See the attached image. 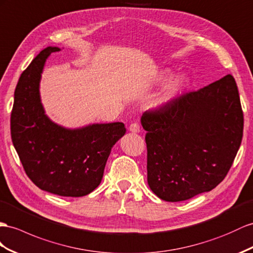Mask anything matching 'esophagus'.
I'll return each instance as SVG.
<instances>
[{"instance_id": "1", "label": "esophagus", "mask_w": 253, "mask_h": 253, "mask_svg": "<svg viewBox=\"0 0 253 253\" xmlns=\"http://www.w3.org/2000/svg\"><path fill=\"white\" fill-rule=\"evenodd\" d=\"M129 131H131L133 133H137L140 131V125L138 124L137 122H133L130 124V126H129Z\"/></svg>"}]
</instances>
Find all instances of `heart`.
I'll list each match as a JSON object with an SVG mask.
<instances>
[{"instance_id": "obj_1", "label": "heart", "mask_w": 253, "mask_h": 253, "mask_svg": "<svg viewBox=\"0 0 253 253\" xmlns=\"http://www.w3.org/2000/svg\"><path fill=\"white\" fill-rule=\"evenodd\" d=\"M170 76V71L169 70H165L161 73L160 75V79H167L168 77ZM187 83V79L186 77L183 75H179L174 77L173 79L167 84V86L165 87V89L163 90V93L158 97L157 100L154 102V106L155 107H158V106H163L166 105L169 101H171L174 97H175L180 90L184 88V86L186 85Z\"/></svg>"}]
</instances>
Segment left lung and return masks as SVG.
I'll return each instance as SVG.
<instances>
[{
  "label": "left lung",
  "mask_w": 253,
  "mask_h": 253,
  "mask_svg": "<svg viewBox=\"0 0 253 253\" xmlns=\"http://www.w3.org/2000/svg\"><path fill=\"white\" fill-rule=\"evenodd\" d=\"M147 183L161 200L179 202L222 182L242 143L244 113L235 79L226 75L196 92L148 110Z\"/></svg>",
  "instance_id": "left-lung-1"
}]
</instances>
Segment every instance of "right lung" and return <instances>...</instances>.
Segmentation results:
<instances>
[{"instance_id": "add662e5", "label": "right lung", "mask_w": 253, "mask_h": 253, "mask_svg": "<svg viewBox=\"0 0 253 253\" xmlns=\"http://www.w3.org/2000/svg\"><path fill=\"white\" fill-rule=\"evenodd\" d=\"M47 47L19 78L10 116V133L29 178L38 188L62 197H83L100 184L111 148L126 132L123 123L79 129L59 126L44 114L40 82Z\"/></svg>"}]
</instances>
